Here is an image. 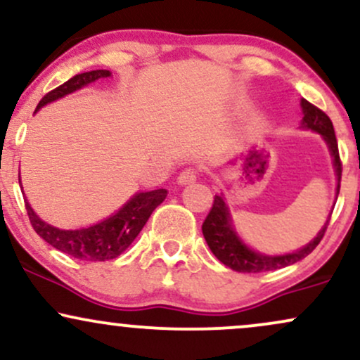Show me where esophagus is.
<instances>
[{"instance_id":"34e87169","label":"esophagus","mask_w":360,"mask_h":360,"mask_svg":"<svg viewBox=\"0 0 360 360\" xmlns=\"http://www.w3.org/2000/svg\"><path fill=\"white\" fill-rule=\"evenodd\" d=\"M196 177H198V171H196V169H193V167L184 169V171L181 172L179 176H177V183L183 184V186H186V184H193L194 181H196Z\"/></svg>"}]
</instances>
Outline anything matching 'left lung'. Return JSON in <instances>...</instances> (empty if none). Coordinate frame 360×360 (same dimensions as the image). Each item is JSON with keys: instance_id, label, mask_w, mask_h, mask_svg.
Listing matches in <instances>:
<instances>
[{"instance_id": "left-lung-1", "label": "left lung", "mask_w": 360, "mask_h": 360, "mask_svg": "<svg viewBox=\"0 0 360 360\" xmlns=\"http://www.w3.org/2000/svg\"><path fill=\"white\" fill-rule=\"evenodd\" d=\"M301 110H303L301 128L320 134L321 139L326 142V146H328L330 155H332L333 159V169H335L337 176L338 196V191H340L342 162L340 155H338L337 137L335 131H333L332 120L326 117L320 108L313 106L311 103L307 100H301ZM328 221L330 217L328 220L325 221V225L321 226L320 232L316 233V237L304 247H301L300 250L289 252V254L283 255L260 254V252L252 250L249 245H245V243L242 242V238L237 235V232H235L232 214H230L229 206H226L225 200H223V194H220V196H214L213 206L212 210H210L206 220L203 221L201 230H203L205 240L208 243L210 249H212L214 257L225 264L226 267H230V269L237 272H266L283 269V267L291 266V264L298 262V260L307 257L308 254H311V252L316 249V245L320 243L321 238H323Z\"/></svg>"}]
</instances>
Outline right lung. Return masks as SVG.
I'll return each mask as SVG.
<instances>
[{"label": "right lung", "mask_w": 360, "mask_h": 360, "mask_svg": "<svg viewBox=\"0 0 360 360\" xmlns=\"http://www.w3.org/2000/svg\"><path fill=\"white\" fill-rule=\"evenodd\" d=\"M110 76L111 72L105 71V69L76 74V76L65 81L59 88L52 89L51 93L45 94L42 100H40L39 106L35 108V113L42 106L49 105V103L84 88L91 82ZM20 184H22V181H20ZM166 189L137 193L117 213L96 223V225L86 226V229L79 230H60L57 226L49 225V223L40 220L39 214L32 210L27 200H25V208H27L28 218H30L34 230L45 242L51 243L57 250L64 252V254L71 255L74 259L100 260L101 262V260L118 257L122 252H125L130 247V243L137 238L140 230L143 229V225L150 218L152 212L166 200Z\"/></svg>", "instance_id": "right-lung-1"}]
</instances>
